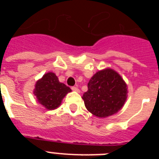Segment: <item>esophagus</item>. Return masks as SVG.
Instances as JSON below:
<instances>
[{"instance_id":"34e87169","label":"esophagus","mask_w":159,"mask_h":159,"mask_svg":"<svg viewBox=\"0 0 159 159\" xmlns=\"http://www.w3.org/2000/svg\"><path fill=\"white\" fill-rule=\"evenodd\" d=\"M71 90H72V91H74V92H78V93H80V89H79L78 88H76V87H72V88H71Z\"/></svg>"}]
</instances>
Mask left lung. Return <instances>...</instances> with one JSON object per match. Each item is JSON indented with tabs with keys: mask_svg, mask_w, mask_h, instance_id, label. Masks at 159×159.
Returning a JSON list of instances; mask_svg holds the SVG:
<instances>
[{
	"mask_svg": "<svg viewBox=\"0 0 159 159\" xmlns=\"http://www.w3.org/2000/svg\"><path fill=\"white\" fill-rule=\"evenodd\" d=\"M82 96L89 112L99 118L113 116L121 110L127 99V85L122 76L110 67L97 71Z\"/></svg>",
	"mask_w": 159,
	"mask_h": 159,
	"instance_id": "8db88e82",
	"label": "left lung"
}]
</instances>
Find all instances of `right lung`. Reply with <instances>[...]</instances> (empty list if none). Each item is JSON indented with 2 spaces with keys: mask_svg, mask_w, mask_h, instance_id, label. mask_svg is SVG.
Wrapping results in <instances>:
<instances>
[{
  "mask_svg": "<svg viewBox=\"0 0 159 159\" xmlns=\"http://www.w3.org/2000/svg\"><path fill=\"white\" fill-rule=\"evenodd\" d=\"M71 92V88L60 83L53 72L45 73L36 81L33 90L37 102L47 110H54L59 107L63 99Z\"/></svg>",
  "mask_w": 159,
  "mask_h": 159,
  "instance_id": "add662e5",
  "label": "right lung"
}]
</instances>
